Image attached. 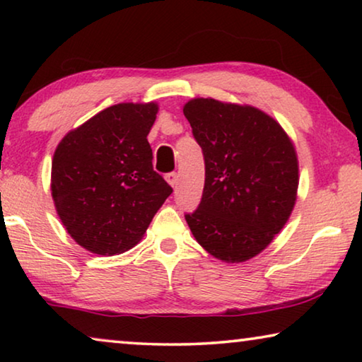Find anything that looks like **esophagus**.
<instances>
[{
	"instance_id": "34e87169",
	"label": "esophagus",
	"mask_w": 362,
	"mask_h": 362,
	"mask_svg": "<svg viewBox=\"0 0 362 362\" xmlns=\"http://www.w3.org/2000/svg\"><path fill=\"white\" fill-rule=\"evenodd\" d=\"M166 180H168V183H169L170 187L175 188L177 183H179V175H177L175 173H170V174L166 175Z\"/></svg>"
}]
</instances>
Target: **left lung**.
I'll use <instances>...</instances> for the list:
<instances>
[{"label":"left lung","instance_id":"8db88e82","mask_svg":"<svg viewBox=\"0 0 362 362\" xmlns=\"http://www.w3.org/2000/svg\"><path fill=\"white\" fill-rule=\"evenodd\" d=\"M183 115L206 164L203 198L187 223L216 259L247 262L268 247L296 206V146L276 119L252 105L198 97Z\"/></svg>","mask_w":362,"mask_h":362}]
</instances>
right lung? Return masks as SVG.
I'll return each instance as SVG.
<instances>
[{
  "label": "right lung",
  "instance_id": "add662e5",
  "mask_svg": "<svg viewBox=\"0 0 362 362\" xmlns=\"http://www.w3.org/2000/svg\"><path fill=\"white\" fill-rule=\"evenodd\" d=\"M158 110L156 102L108 107L66 132L54 151V206L89 252L118 255L136 246L173 193L153 170L146 139Z\"/></svg>",
  "mask_w": 362,
  "mask_h": 362
}]
</instances>
